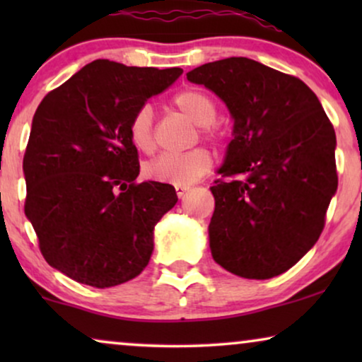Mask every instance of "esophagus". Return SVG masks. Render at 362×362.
I'll use <instances>...</instances> for the list:
<instances>
[{
	"label": "esophagus",
	"mask_w": 362,
	"mask_h": 362,
	"mask_svg": "<svg viewBox=\"0 0 362 362\" xmlns=\"http://www.w3.org/2000/svg\"><path fill=\"white\" fill-rule=\"evenodd\" d=\"M175 189H176V194H177V197H185L186 192L189 191V186H185V185H176V186H175Z\"/></svg>",
	"instance_id": "1"
}]
</instances>
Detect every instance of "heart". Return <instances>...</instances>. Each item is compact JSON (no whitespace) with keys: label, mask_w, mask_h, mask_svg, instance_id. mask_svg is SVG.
Wrapping results in <instances>:
<instances>
[{"label":"heart","mask_w":362,"mask_h":362,"mask_svg":"<svg viewBox=\"0 0 362 362\" xmlns=\"http://www.w3.org/2000/svg\"><path fill=\"white\" fill-rule=\"evenodd\" d=\"M173 107L199 127V135L207 140L217 136L212 122L217 117L216 102L199 88H182L171 98ZM130 141L138 151L150 155L155 151L156 140L153 130V108L141 105L133 113L130 127ZM212 156L206 148H192L185 153H163L148 163L145 171L153 181L168 185H191L211 170Z\"/></svg>","instance_id":"heart-1"}]
</instances>
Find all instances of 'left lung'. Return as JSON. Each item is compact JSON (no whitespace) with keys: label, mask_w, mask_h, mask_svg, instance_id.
<instances>
[{"label":"left lung","mask_w":362,"mask_h":362,"mask_svg":"<svg viewBox=\"0 0 362 362\" xmlns=\"http://www.w3.org/2000/svg\"><path fill=\"white\" fill-rule=\"evenodd\" d=\"M186 76L234 118L222 177L211 187L212 259L244 279L284 274L325 227L338 187L334 128L305 82L252 59H222Z\"/></svg>","instance_id":"8db88e82"}]
</instances>
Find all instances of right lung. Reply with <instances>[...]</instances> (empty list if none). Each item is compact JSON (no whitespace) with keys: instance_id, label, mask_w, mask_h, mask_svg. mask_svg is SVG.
I'll return each mask as SVG.
<instances>
[{"instance_id":"obj_1","label":"right lung","mask_w":362,"mask_h":362,"mask_svg":"<svg viewBox=\"0 0 362 362\" xmlns=\"http://www.w3.org/2000/svg\"><path fill=\"white\" fill-rule=\"evenodd\" d=\"M182 69L97 59L39 103L23 160L24 212L46 262L78 284L107 288L150 262L153 229L175 207V187L136 182L130 120Z\"/></svg>"}]
</instances>
